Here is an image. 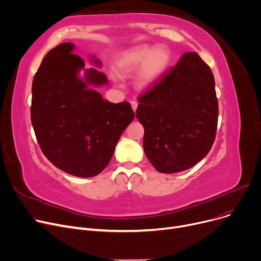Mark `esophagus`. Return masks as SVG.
<instances>
[{"mask_svg": "<svg viewBox=\"0 0 261 261\" xmlns=\"http://www.w3.org/2000/svg\"><path fill=\"white\" fill-rule=\"evenodd\" d=\"M137 106H138V102H137L136 100H132V101H131V107H132V109H133V111H134V112L136 111Z\"/></svg>", "mask_w": 261, "mask_h": 261, "instance_id": "1", "label": "esophagus"}]
</instances>
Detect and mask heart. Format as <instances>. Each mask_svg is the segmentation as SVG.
Returning a JSON list of instances; mask_svg holds the SVG:
<instances>
[{"label": "heart", "instance_id": "b5f03b06", "mask_svg": "<svg viewBox=\"0 0 261 261\" xmlns=\"http://www.w3.org/2000/svg\"><path fill=\"white\" fill-rule=\"evenodd\" d=\"M170 62L171 54L166 46L143 45L126 51L117 61V70L120 74H127L142 66L138 73V84L148 87L164 74Z\"/></svg>", "mask_w": 261, "mask_h": 261}]
</instances>
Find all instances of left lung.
Masks as SVG:
<instances>
[{"mask_svg":"<svg viewBox=\"0 0 261 261\" xmlns=\"http://www.w3.org/2000/svg\"><path fill=\"white\" fill-rule=\"evenodd\" d=\"M136 117L144 126V150L161 173L192 168L215 141L218 100L210 67L187 52L152 88L138 97Z\"/></svg>","mask_w":261,"mask_h":261,"instance_id":"obj_1","label":"left lung"}]
</instances>
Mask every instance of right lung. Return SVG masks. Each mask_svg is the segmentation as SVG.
<instances>
[{
  "instance_id": "obj_1",
  "label": "right lung",
  "mask_w": 261,
  "mask_h": 261,
  "mask_svg": "<svg viewBox=\"0 0 261 261\" xmlns=\"http://www.w3.org/2000/svg\"><path fill=\"white\" fill-rule=\"evenodd\" d=\"M63 43L45 56L32 82L31 123L42 152L57 168L77 177L105 169L125 129L134 118L128 101L113 103L89 86L108 83ZM98 67L99 60L91 59Z\"/></svg>"
}]
</instances>
